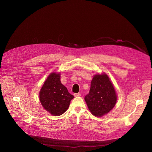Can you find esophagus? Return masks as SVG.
<instances>
[{
  "label": "esophagus",
  "instance_id": "1",
  "mask_svg": "<svg viewBox=\"0 0 152 152\" xmlns=\"http://www.w3.org/2000/svg\"><path fill=\"white\" fill-rule=\"evenodd\" d=\"M74 96L75 97H79V96H81V94H80V93H74Z\"/></svg>",
  "mask_w": 152,
  "mask_h": 152
}]
</instances>
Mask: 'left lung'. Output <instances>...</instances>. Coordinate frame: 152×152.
<instances>
[{
    "mask_svg": "<svg viewBox=\"0 0 152 152\" xmlns=\"http://www.w3.org/2000/svg\"><path fill=\"white\" fill-rule=\"evenodd\" d=\"M84 99L90 111L95 116L101 117L113 109L117 101V96L106 74L94 75L91 82L89 93Z\"/></svg>",
    "mask_w": 152,
    "mask_h": 152,
    "instance_id": "obj_1",
    "label": "left lung"
}]
</instances>
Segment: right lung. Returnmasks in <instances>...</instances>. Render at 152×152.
Listing matches in <instances>:
<instances>
[{
	"label": "right lung",
	"instance_id": "obj_1",
	"mask_svg": "<svg viewBox=\"0 0 152 152\" xmlns=\"http://www.w3.org/2000/svg\"><path fill=\"white\" fill-rule=\"evenodd\" d=\"M74 98V96L61 84L60 74L55 72L49 75L39 93L41 104L47 111L55 116L64 113Z\"/></svg>",
	"mask_w": 152,
	"mask_h": 152
}]
</instances>
